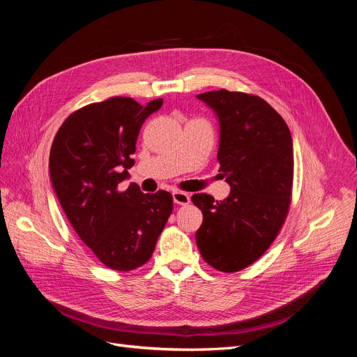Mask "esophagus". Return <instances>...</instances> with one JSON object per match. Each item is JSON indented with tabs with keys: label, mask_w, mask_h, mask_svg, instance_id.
<instances>
[{
	"label": "esophagus",
	"mask_w": 357,
	"mask_h": 357,
	"mask_svg": "<svg viewBox=\"0 0 357 357\" xmlns=\"http://www.w3.org/2000/svg\"><path fill=\"white\" fill-rule=\"evenodd\" d=\"M172 199H174V202L178 205H188L190 202V197L188 195V193L180 192V190L172 192Z\"/></svg>",
	"instance_id": "34e87169"
}]
</instances>
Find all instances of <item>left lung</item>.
<instances>
[{
    "mask_svg": "<svg viewBox=\"0 0 357 357\" xmlns=\"http://www.w3.org/2000/svg\"><path fill=\"white\" fill-rule=\"evenodd\" d=\"M198 100L219 117V171L231 193L223 201L192 197L204 218L197 244L214 269L236 273L268 250L287 218L294 143L284 119L261 96L220 89Z\"/></svg>",
    "mask_w": 357,
    "mask_h": 357,
    "instance_id": "1",
    "label": "left lung"
}]
</instances>
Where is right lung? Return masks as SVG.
Returning <instances> with one entry per match:
<instances>
[{
  "label": "right lung",
  "mask_w": 357,
  "mask_h": 357,
  "mask_svg": "<svg viewBox=\"0 0 357 357\" xmlns=\"http://www.w3.org/2000/svg\"><path fill=\"white\" fill-rule=\"evenodd\" d=\"M147 105L126 96L84 105L71 113L53 139L49 169L53 189L80 240L116 271H132L153 255L172 213L169 192L143 193L132 183L119 190L134 165L131 155Z\"/></svg>",
  "instance_id": "1"
}]
</instances>
